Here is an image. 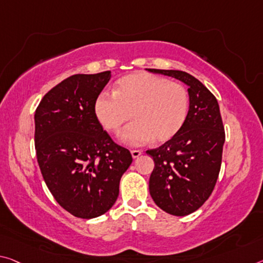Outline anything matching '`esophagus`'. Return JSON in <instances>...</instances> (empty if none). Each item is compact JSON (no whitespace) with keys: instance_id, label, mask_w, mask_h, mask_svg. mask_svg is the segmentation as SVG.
I'll return each mask as SVG.
<instances>
[{"instance_id":"obj_1","label":"esophagus","mask_w":263,"mask_h":263,"mask_svg":"<svg viewBox=\"0 0 263 263\" xmlns=\"http://www.w3.org/2000/svg\"><path fill=\"white\" fill-rule=\"evenodd\" d=\"M141 153H143V152L139 151V149H132L131 156H132L133 159H137V158H139L141 156Z\"/></svg>"}]
</instances>
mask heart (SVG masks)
<instances>
[{
    "mask_svg": "<svg viewBox=\"0 0 263 263\" xmlns=\"http://www.w3.org/2000/svg\"><path fill=\"white\" fill-rule=\"evenodd\" d=\"M189 110L190 97L184 86L148 72L120 78L114 95L101 92L93 103L98 124L112 135H119L132 117L135 122L122 135L124 143L132 146L174 138L184 126Z\"/></svg>",
    "mask_w": 263,
    "mask_h": 263,
    "instance_id": "heart-1",
    "label": "heart"
}]
</instances>
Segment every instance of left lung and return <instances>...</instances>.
I'll return each instance as SVG.
<instances>
[{
	"mask_svg": "<svg viewBox=\"0 0 263 263\" xmlns=\"http://www.w3.org/2000/svg\"><path fill=\"white\" fill-rule=\"evenodd\" d=\"M189 87V116L180 132L160 147L148 149L154 168L149 194L166 213H193L210 198L221 166L224 130L216 98L197 78L179 70L148 69Z\"/></svg>",
	"mask_w": 263,
	"mask_h": 263,
	"instance_id": "8db88e82",
	"label": "left lung"
}]
</instances>
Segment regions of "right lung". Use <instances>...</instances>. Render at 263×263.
<instances>
[{
  "instance_id": "obj_1",
  "label": "right lung",
  "mask_w": 263,
  "mask_h": 263,
  "mask_svg": "<svg viewBox=\"0 0 263 263\" xmlns=\"http://www.w3.org/2000/svg\"><path fill=\"white\" fill-rule=\"evenodd\" d=\"M111 71L73 74L53 86L35 112V148L42 176L56 201L81 219L106 213L130 167L128 149L115 144L93 115Z\"/></svg>"
}]
</instances>
